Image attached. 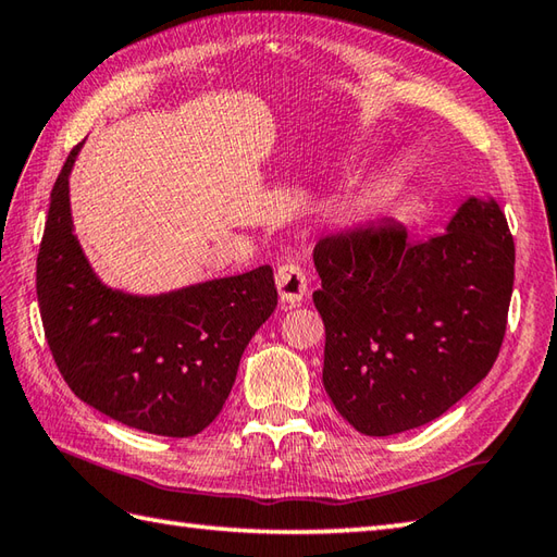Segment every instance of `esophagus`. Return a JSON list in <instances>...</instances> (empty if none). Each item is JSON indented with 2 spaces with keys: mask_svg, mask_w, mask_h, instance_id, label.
Returning <instances> with one entry per match:
<instances>
[{
  "mask_svg": "<svg viewBox=\"0 0 557 557\" xmlns=\"http://www.w3.org/2000/svg\"><path fill=\"white\" fill-rule=\"evenodd\" d=\"M275 285L280 292V299L292 306L301 304L306 292H309V280H306V272L297 263L280 265L275 272Z\"/></svg>",
  "mask_w": 557,
  "mask_h": 557,
  "instance_id": "esophagus-1",
  "label": "esophagus"
}]
</instances>
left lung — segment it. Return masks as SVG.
<instances>
[{
	"instance_id": "8db88e82",
	"label": "left lung",
	"mask_w": 557,
	"mask_h": 557,
	"mask_svg": "<svg viewBox=\"0 0 557 557\" xmlns=\"http://www.w3.org/2000/svg\"><path fill=\"white\" fill-rule=\"evenodd\" d=\"M313 263L323 385L359 433L383 437L437 419L498 359L515 239L495 200L469 198L429 242H409L395 220L327 234Z\"/></svg>"
}]
</instances>
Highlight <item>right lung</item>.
Segmentation results:
<instances>
[{
	"label": "right lung",
	"mask_w": 557,
	"mask_h": 557,
	"mask_svg": "<svg viewBox=\"0 0 557 557\" xmlns=\"http://www.w3.org/2000/svg\"><path fill=\"white\" fill-rule=\"evenodd\" d=\"M59 172L38 253L47 345L78 399L132 429L188 437L215 421L242 354L277 306L270 265L134 297L104 287L74 236L69 172Z\"/></svg>",
	"instance_id": "1"
}]
</instances>
